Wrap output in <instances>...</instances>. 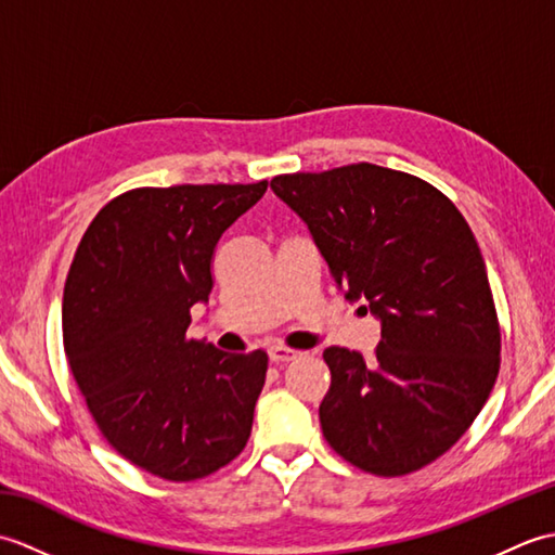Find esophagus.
<instances>
[{"label":"esophagus","instance_id":"1","mask_svg":"<svg viewBox=\"0 0 555 555\" xmlns=\"http://www.w3.org/2000/svg\"><path fill=\"white\" fill-rule=\"evenodd\" d=\"M300 356H302L300 350H293V348H286V346H281V344L269 348V360L276 362V364L291 362V360H296V358H300Z\"/></svg>","mask_w":555,"mask_h":555}]
</instances>
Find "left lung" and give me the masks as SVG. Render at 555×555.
Instances as JSON below:
<instances>
[{
	"label": "left lung",
	"instance_id": "1",
	"mask_svg": "<svg viewBox=\"0 0 555 555\" xmlns=\"http://www.w3.org/2000/svg\"><path fill=\"white\" fill-rule=\"evenodd\" d=\"M271 191L308 223L336 288L382 320L372 360L324 350V439L370 475L417 473L469 429L501 367L499 314L473 229L439 188L367 162L281 173Z\"/></svg>",
	"mask_w": 555,
	"mask_h": 555
}]
</instances>
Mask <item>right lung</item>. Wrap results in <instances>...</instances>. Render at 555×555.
<instances>
[{"mask_svg": "<svg viewBox=\"0 0 555 555\" xmlns=\"http://www.w3.org/2000/svg\"><path fill=\"white\" fill-rule=\"evenodd\" d=\"M259 183L133 188L82 233L64 286V350L98 429L145 473L191 481L250 439L267 352L188 338L215 279V247Z\"/></svg>", "mask_w": 555, "mask_h": 555, "instance_id": "obj_1", "label": "right lung"}]
</instances>
